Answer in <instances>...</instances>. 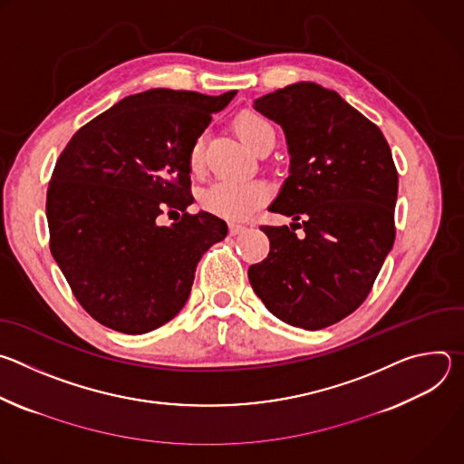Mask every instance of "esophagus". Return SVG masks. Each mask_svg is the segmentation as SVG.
I'll use <instances>...</instances> for the list:
<instances>
[{"label": "esophagus", "mask_w": 464, "mask_h": 464, "mask_svg": "<svg viewBox=\"0 0 464 464\" xmlns=\"http://www.w3.org/2000/svg\"><path fill=\"white\" fill-rule=\"evenodd\" d=\"M244 231H246V226H242V224H229V233L231 235H240Z\"/></svg>", "instance_id": "1"}]
</instances>
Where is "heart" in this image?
<instances>
[{
	"mask_svg": "<svg viewBox=\"0 0 464 464\" xmlns=\"http://www.w3.org/2000/svg\"><path fill=\"white\" fill-rule=\"evenodd\" d=\"M235 128L240 140L253 150L276 143V130L266 117L256 111H242L235 119ZM188 167L192 172L204 169V140L198 138L188 152ZM270 188L258 179H218L202 194L204 208L227 220H242L249 217L268 200Z\"/></svg>",
	"mask_w": 464,
	"mask_h": 464,
	"instance_id": "heart-1",
	"label": "heart"
}]
</instances>
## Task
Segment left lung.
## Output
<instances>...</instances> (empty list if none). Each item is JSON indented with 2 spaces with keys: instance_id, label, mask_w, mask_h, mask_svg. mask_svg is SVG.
<instances>
[{
  "instance_id": "left-lung-1",
  "label": "left lung",
  "mask_w": 464,
  "mask_h": 464,
  "mask_svg": "<svg viewBox=\"0 0 464 464\" xmlns=\"http://www.w3.org/2000/svg\"><path fill=\"white\" fill-rule=\"evenodd\" d=\"M255 110L286 134L290 176L270 211L294 224L260 226L270 253L247 277L276 317L319 330L372 290L394 242L399 172L380 128L333 90L297 82L256 99Z\"/></svg>"
}]
</instances>
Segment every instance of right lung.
I'll return each mask as SVG.
<instances>
[{"label": "right lung", "instance_id": "add662e5", "mask_svg": "<svg viewBox=\"0 0 464 464\" xmlns=\"http://www.w3.org/2000/svg\"><path fill=\"white\" fill-rule=\"evenodd\" d=\"M237 95H130L84 124L56 160L49 247L81 306L122 334H145L187 303L196 264L227 224L192 204L188 152ZM161 214L177 215L161 227Z\"/></svg>", "mask_w": 464, "mask_h": 464}]
</instances>
